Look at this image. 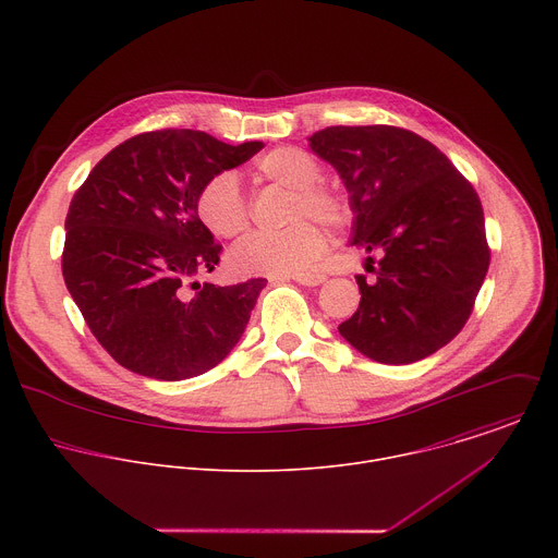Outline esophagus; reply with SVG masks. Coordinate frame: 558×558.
Listing matches in <instances>:
<instances>
[{"mask_svg":"<svg viewBox=\"0 0 558 558\" xmlns=\"http://www.w3.org/2000/svg\"><path fill=\"white\" fill-rule=\"evenodd\" d=\"M293 280L304 287H317V284H323L327 278L323 274H298V276H293Z\"/></svg>","mask_w":558,"mask_h":558,"instance_id":"esophagus-1","label":"esophagus"}]
</instances>
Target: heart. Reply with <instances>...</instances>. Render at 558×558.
<instances>
[{"mask_svg":"<svg viewBox=\"0 0 558 558\" xmlns=\"http://www.w3.org/2000/svg\"><path fill=\"white\" fill-rule=\"evenodd\" d=\"M254 172L258 179L293 190L291 225L284 231H254L229 252V267L241 276H298L304 274L327 250V233L318 222L342 229L351 222L349 198L320 183L323 170L315 158L300 147H274L265 151ZM201 222L218 238H233L250 225V207L233 172L209 177L196 196ZM308 215L312 221H302Z\"/></svg>","mask_w":558,"mask_h":558,"instance_id":"b5f03b06","label":"heart"}]
</instances>
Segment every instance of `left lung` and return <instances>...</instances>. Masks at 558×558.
<instances>
[{
    "mask_svg": "<svg viewBox=\"0 0 558 558\" xmlns=\"http://www.w3.org/2000/svg\"><path fill=\"white\" fill-rule=\"evenodd\" d=\"M308 145L349 192L351 245L381 256L375 282L355 278L360 306L340 336L381 364L433 355L463 329L488 274L480 196L444 151L404 128L333 125Z\"/></svg>",
    "mask_w": 558,
    "mask_h": 558,
    "instance_id": "obj_1",
    "label": "left lung"
}]
</instances>
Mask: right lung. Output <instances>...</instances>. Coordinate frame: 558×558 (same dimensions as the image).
<instances>
[{
    "label": "right lung",
    "mask_w": 558,
    "mask_h": 558,
    "mask_svg": "<svg viewBox=\"0 0 558 558\" xmlns=\"http://www.w3.org/2000/svg\"><path fill=\"white\" fill-rule=\"evenodd\" d=\"M260 141L227 145L198 130L136 134L108 151L72 196L61 271L99 344L128 371L179 381L220 364L243 338L265 278L216 287L220 245L196 214L201 185Z\"/></svg>",
    "instance_id": "obj_1"
}]
</instances>
